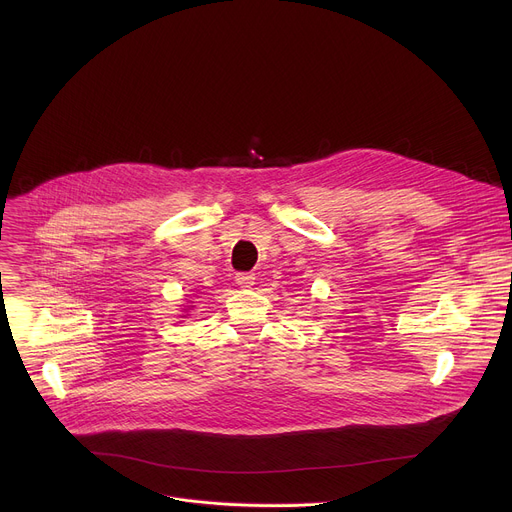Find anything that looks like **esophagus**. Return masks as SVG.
<instances>
[{
  "mask_svg": "<svg viewBox=\"0 0 512 512\" xmlns=\"http://www.w3.org/2000/svg\"><path fill=\"white\" fill-rule=\"evenodd\" d=\"M235 281L241 287H251V285H255V275L253 273H237Z\"/></svg>",
  "mask_w": 512,
  "mask_h": 512,
  "instance_id": "obj_1",
  "label": "esophagus"
}]
</instances>
